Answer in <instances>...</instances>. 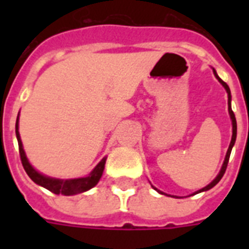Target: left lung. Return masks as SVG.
I'll return each instance as SVG.
<instances>
[{"instance_id": "obj_1", "label": "left lung", "mask_w": 249, "mask_h": 249, "mask_svg": "<svg viewBox=\"0 0 249 249\" xmlns=\"http://www.w3.org/2000/svg\"><path fill=\"white\" fill-rule=\"evenodd\" d=\"M213 73H214V76H216V77H217V80H218V81H220V83L222 84V86H224L225 89H226V91H228V97H229V99H228L229 113H230V117H231V123H232V137H231V142H230V146H229V148H228V152H226V158H225V161H224V164H222V168H221L218 176H217V177L214 178V179H213V181L211 182V183H209L208 186H205V187H203V189L199 190V191H196V193H194V195H195V194L201 193V191H207V190L212 189L213 186H216L217 183L220 182L221 178L224 177L225 172H226V168H228V163H229V159H230V154H231L232 146H234V143H235V140H236V119H235V115H234V112H232V109H231V93H230V88H229V86H228V84L224 83V81H222V80H221L220 77H218V75H217L214 70H213ZM152 187H154V186H152ZM154 189H155V187H154ZM158 191H159V190H158ZM159 193H160V191H159ZM160 194H163V193H160Z\"/></svg>"}]
</instances>
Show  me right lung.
Listing matches in <instances>:
<instances>
[{"label":"right lung","instance_id":"add662e5","mask_svg":"<svg viewBox=\"0 0 249 249\" xmlns=\"http://www.w3.org/2000/svg\"><path fill=\"white\" fill-rule=\"evenodd\" d=\"M19 116H18L17 124H15V133H17L18 138V144H19V154H20V160L21 164H23V168L27 172V174L29 176V178L32 179L35 183L42 186L49 191L56 194V195H76V194L85 193L88 190H90L91 187L97 185L99 179H101L102 174H103V170H105V164L106 159L107 158H103V159L99 161L95 168H94L88 177L83 178H75V179H58V178H52L48 177V176H44V174L38 173L35 168H33L31 164H29L27 156H25V152L23 150V144H21L20 136H19Z\"/></svg>","mask_w":249,"mask_h":249}]
</instances>
